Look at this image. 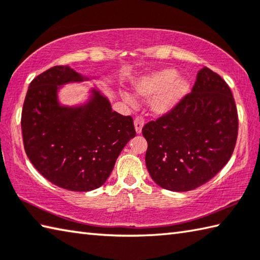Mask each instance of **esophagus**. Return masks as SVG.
<instances>
[{
	"mask_svg": "<svg viewBox=\"0 0 260 260\" xmlns=\"http://www.w3.org/2000/svg\"><path fill=\"white\" fill-rule=\"evenodd\" d=\"M144 125V119L143 117H136L134 120V126H135V131L138 134H141L142 132V127Z\"/></svg>",
	"mask_w": 260,
	"mask_h": 260,
	"instance_id": "obj_1",
	"label": "esophagus"
}]
</instances>
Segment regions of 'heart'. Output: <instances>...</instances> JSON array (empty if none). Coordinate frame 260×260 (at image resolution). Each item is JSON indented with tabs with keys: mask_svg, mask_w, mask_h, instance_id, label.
<instances>
[{
	"mask_svg": "<svg viewBox=\"0 0 260 260\" xmlns=\"http://www.w3.org/2000/svg\"><path fill=\"white\" fill-rule=\"evenodd\" d=\"M136 95L151 99V109L157 115H165L172 111L188 92V83L181 76H176L173 69H162L145 75L134 85ZM124 100L133 105L129 94L121 93Z\"/></svg>",
	"mask_w": 260,
	"mask_h": 260,
	"instance_id": "b5f03b06",
	"label": "heart"
}]
</instances>
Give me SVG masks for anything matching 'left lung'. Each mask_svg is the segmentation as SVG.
I'll use <instances>...</instances> for the list:
<instances>
[{
  "mask_svg": "<svg viewBox=\"0 0 260 260\" xmlns=\"http://www.w3.org/2000/svg\"><path fill=\"white\" fill-rule=\"evenodd\" d=\"M238 129L237 106L229 85L204 67L192 92L172 111L142 128L151 178L175 192L204 185L228 164Z\"/></svg>",
  "mask_w": 260,
  "mask_h": 260,
  "instance_id": "8db88e82",
  "label": "left lung"
}]
</instances>
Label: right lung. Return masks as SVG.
I'll return each mask as SVG.
<instances>
[{"instance_id":"add662e5","label":"right lung","mask_w":260,"mask_h":260,"mask_svg":"<svg viewBox=\"0 0 260 260\" xmlns=\"http://www.w3.org/2000/svg\"><path fill=\"white\" fill-rule=\"evenodd\" d=\"M88 79L69 66H55L32 79L22 107L27 157L41 175L69 191L103 185L121 150L136 135L133 118L112 111L98 88L89 91L83 105H60L62 85Z\"/></svg>"}]
</instances>
